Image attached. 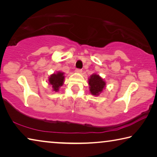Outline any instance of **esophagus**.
I'll use <instances>...</instances> for the list:
<instances>
[{"label": "esophagus", "instance_id": "esophagus-1", "mask_svg": "<svg viewBox=\"0 0 157 157\" xmlns=\"http://www.w3.org/2000/svg\"><path fill=\"white\" fill-rule=\"evenodd\" d=\"M82 70L81 69H76L75 71V73H82Z\"/></svg>", "mask_w": 157, "mask_h": 157}]
</instances>
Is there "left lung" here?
<instances>
[{"label": "left lung", "mask_w": 157, "mask_h": 157, "mask_svg": "<svg viewBox=\"0 0 157 157\" xmlns=\"http://www.w3.org/2000/svg\"><path fill=\"white\" fill-rule=\"evenodd\" d=\"M89 88L93 96H99L105 89L106 82L98 74L94 73L88 79Z\"/></svg>", "instance_id": "left-lung-1"}]
</instances>
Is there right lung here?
I'll use <instances>...</instances> for the list:
<instances>
[{"instance_id":"1","label":"right lung","mask_w":157,"mask_h":157,"mask_svg":"<svg viewBox=\"0 0 157 157\" xmlns=\"http://www.w3.org/2000/svg\"><path fill=\"white\" fill-rule=\"evenodd\" d=\"M64 79H65L64 73L61 71H58L55 73L50 75L48 79V82L49 84L52 86V91L56 92L59 91V88L63 85Z\"/></svg>"}]
</instances>
